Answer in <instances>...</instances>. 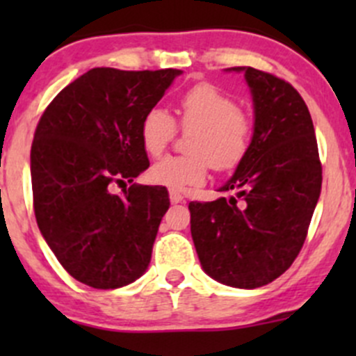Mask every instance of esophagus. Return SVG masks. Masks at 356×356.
Returning a JSON list of instances; mask_svg holds the SVG:
<instances>
[{"mask_svg": "<svg viewBox=\"0 0 356 356\" xmlns=\"http://www.w3.org/2000/svg\"><path fill=\"white\" fill-rule=\"evenodd\" d=\"M168 195H170V201H172V203H181V201L182 200H184V198H182V195H181V193H179L177 191V189H168Z\"/></svg>", "mask_w": 356, "mask_h": 356, "instance_id": "esophagus-1", "label": "esophagus"}]
</instances>
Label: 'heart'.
Segmentation results:
<instances>
[{
	"label": "heart",
	"instance_id": "1",
	"mask_svg": "<svg viewBox=\"0 0 356 356\" xmlns=\"http://www.w3.org/2000/svg\"><path fill=\"white\" fill-rule=\"evenodd\" d=\"M177 118L167 110L153 106L145 113L139 127L141 145L149 156H161L177 127L189 132L188 155L167 156L149 170L153 182L172 189L203 184L208 172H232L250 155L254 139V120L248 111L210 82L189 88L177 103Z\"/></svg>",
	"mask_w": 356,
	"mask_h": 356
}]
</instances>
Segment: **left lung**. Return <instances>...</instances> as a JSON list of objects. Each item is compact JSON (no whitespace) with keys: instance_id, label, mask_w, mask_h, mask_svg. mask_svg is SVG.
<instances>
[{"instance_id":"obj_1","label":"left lung","mask_w":356,"mask_h":356,"mask_svg":"<svg viewBox=\"0 0 356 356\" xmlns=\"http://www.w3.org/2000/svg\"><path fill=\"white\" fill-rule=\"evenodd\" d=\"M245 70L254 103L250 155L222 186L229 198L191 201V236L203 270L253 289L284 274L303 248L321 196L322 163L307 103L284 79Z\"/></svg>"}]
</instances>
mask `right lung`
<instances>
[{"mask_svg":"<svg viewBox=\"0 0 356 356\" xmlns=\"http://www.w3.org/2000/svg\"><path fill=\"white\" fill-rule=\"evenodd\" d=\"M181 70L98 67L42 111L31 148L32 204L46 243L68 274L96 289L131 284L152 260L170 207L163 186L132 182L149 167L139 127Z\"/></svg>","mask_w":356,"mask_h":356,"instance_id":"add662e5","label":"right lung"}]
</instances>
